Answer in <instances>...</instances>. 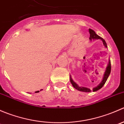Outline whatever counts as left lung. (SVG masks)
<instances>
[{
	"label": "left lung",
	"mask_w": 124,
	"mask_h": 124,
	"mask_svg": "<svg viewBox=\"0 0 124 124\" xmlns=\"http://www.w3.org/2000/svg\"><path fill=\"white\" fill-rule=\"evenodd\" d=\"M89 32L90 33V37H89V39L91 41L92 40H95V39H101V41H102L103 42V44L104 46V47L106 48H107V44H106V41L104 39H102L101 37L98 36L97 33H95L94 31H93L91 29H89ZM110 71H111V63H110V60L109 59V61H108V63L107 65V67H106V71L104 72V77L103 78H102V81L98 86H96V87H93L92 89V90H91L89 88H87V87H83V86H79L76 82H74L72 80V78H71V76H70V82H71V84L73 86V87L74 88H76V89L78 90L79 91H82V92H90L91 91H93V92H95V91H97L98 90L100 89L101 87L104 86V85L105 84V83L107 81V78H108V76H109L110 74Z\"/></svg>",
	"instance_id": "obj_1"
}]
</instances>
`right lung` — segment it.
<instances>
[{
    "mask_svg": "<svg viewBox=\"0 0 124 124\" xmlns=\"http://www.w3.org/2000/svg\"><path fill=\"white\" fill-rule=\"evenodd\" d=\"M42 89H41V91H42ZM39 92V91H36V92H35V93H37V92Z\"/></svg>",
    "mask_w": 124,
    "mask_h": 124,
    "instance_id": "add662e5",
    "label": "right lung"
}]
</instances>
